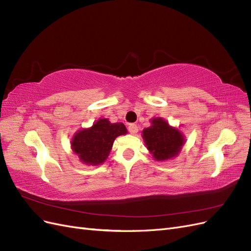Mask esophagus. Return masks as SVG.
Wrapping results in <instances>:
<instances>
[{
	"label": "esophagus",
	"mask_w": 251,
	"mask_h": 251,
	"mask_svg": "<svg viewBox=\"0 0 251 251\" xmlns=\"http://www.w3.org/2000/svg\"><path fill=\"white\" fill-rule=\"evenodd\" d=\"M127 130H128V132H130L131 134H136L138 132V126H136V125H134V124H131V125H128V127H127Z\"/></svg>",
	"instance_id": "34e87169"
}]
</instances>
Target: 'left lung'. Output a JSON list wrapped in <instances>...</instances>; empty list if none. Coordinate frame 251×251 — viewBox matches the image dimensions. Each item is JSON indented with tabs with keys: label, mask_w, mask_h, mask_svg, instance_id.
I'll list each match as a JSON object with an SVG mask.
<instances>
[{
	"label": "left lung",
	"mask_w": 251,
	"mask_h": 251,
	"mask_svg": "<svg viewBox=\"0 0 251 251\" xmlns=\"http://www.w3.org/2000/svg\"><path fill=\"white\" fill-rule=\"evenodd\" d=\"M142 134L149 151L159 161L168 160L178 155L181 147L184 144L181 133L176 128L171 127L161 118L151 120V126L144 128Z\"/></svg>",
	"instance_id": "8db88e82"
}]
</instances>
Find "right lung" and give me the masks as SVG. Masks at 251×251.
Masks as SVG:
<instances>
[{"mask_svg": "<svg viewBox=\"0 0 251 251\" xmlns=\"http://www.w3.org/2000/svg\"><path fill=\"white\" fill-rule=\"evenodd\" d=\"M126 133L124 124H111L107 118L100 119L92 127L79 131L74 136L72 149L83 163L100 164L108 158L115 138Z\"/></svg>", "mask_w": 251, "mask_h": 251, "instance_id": "add662e5", "label": "right lung"}]
</instances>
